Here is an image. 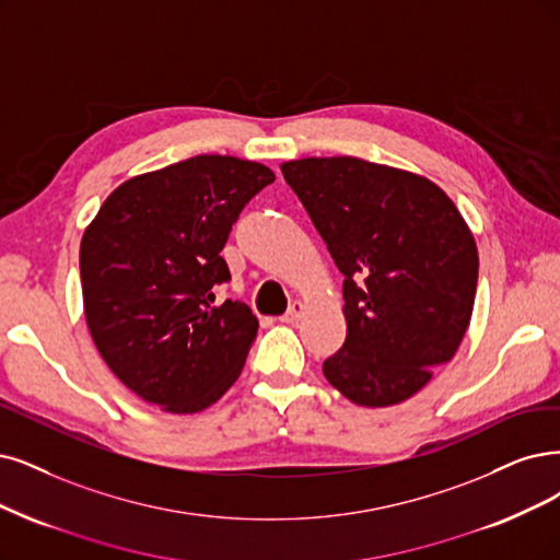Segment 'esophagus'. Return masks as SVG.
Wrapping results in <instances>:
<instances>
[{
	"label": "esophagus",
	"mask_w": 560,
	"mask_h": 560,
	"mask_svg": "<svg viewBox=\"0 0 560 560\" xmlns=\"http://www.w3.org/2000/svg\"><path fill=\"white\" fill-rule=\"evenodd\" d=\"M304 316V304L302 302H293L291 308L281 316V323H288V325H295L300 318Z\"/></svg>",
	"instance_id": "1"
}]
</instances>
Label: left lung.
Segmentation results:
<instances>
[{
    "instance_id": "1",
    "label": "left lung",
    "mask_w": 560,
    "mask_h": 560,
    "mask_svg": "<svg viewBox=\"0 0 560 560\" xmlns=\"http://www.w3.org/2000/svg\"><path fill=\"white\" fill-rule=\"evenodd\" d=\"M281 173L343 275L348 332L325 378L366 408L418 395L470 323L480 260L464 217L431 179L355 156Z\"/></svg>"
}]
</instances>
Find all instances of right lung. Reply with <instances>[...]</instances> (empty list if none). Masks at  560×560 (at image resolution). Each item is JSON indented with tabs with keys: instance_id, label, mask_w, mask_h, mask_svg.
Wrapping results in <instances>:
<instances>
[{
	"instance_id": "add662e5",
	"label": "right lung",
	"mask_w": 560,
	"mask_h": 560,
	"mask_svg": "<svg viewBox=\"0 0 560 560\" xmlns=\"http://www.w3.org/2000/svg\"><path fill=\"white\" fill-rule=\"evenodd\" d=\"M275 173L200 154L131 177L106 198L80 242L90 335L113 374L161 410L198 412L242 374L258 318L214 304L231 281L221 248L244 205Z\"/></svg>"
}]
</instances>
